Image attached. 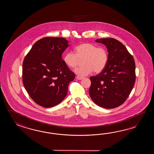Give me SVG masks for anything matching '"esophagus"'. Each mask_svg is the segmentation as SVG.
Wrapping results in <instances>:
<instances>
[{
    "label": "esophagus",
    "mask_w": 154,
    "mask_h": 154,
    "mask_svg": "<svg viewBox=\"0 0 154 154\" xmlns=\"http://www.w3.org/2000/svg\"><path fill=\"white\" fill-rule=\"evenodd\" d=\"M83 78H82V77H80V76H78L76 77V79H78V80H82Z\"/></svg>",
    "instance_id": "1"
}]
</instances>
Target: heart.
<instances>
[{
    "instance_id": "obj_1",
    "label": "heart",
    "mask_w": 154,
    "mask_h": 154,
    "mask_svg": "<svg viewBox=\"0 0 154 154\" xmlns=\"http://www.w3.org/2000/svg\"><path fill=\"white\" fill-rule=\"evenodd\" d=\"M76 54L72 52L66 53L63 61L70 68L76 67L80 60L84 66L75 70L80 76H85L93 71L99 73L105 69L108 61L107 50L103 47H97L92 43H84L75 47Z\"/></svg>"
}]
</instances>
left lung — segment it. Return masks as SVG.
Returning <instances> with one entry per match:
<instances>
[{
  "label": "left lung",
  "instance_id": "left-lung-1",
  "mask_svg": "<svg viewBox=\"0 0 154 154\" xmlns=\"http://www.w3.org/2000/svg\"><path fill=\"white\" fill-rule=\"evenodd\" d=\"M96 42L106 46L107 64L98 75L90 78L89 95L99 106L114 108L128 98L135 82V64L133 56L121 42L112 38H100Z\"/></svg>",
  "mask_w": 154,
  "mask_h": 154
}]
</instances>
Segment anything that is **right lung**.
<instances>
[{"label":"right lung","instance_id":"obj_1","mask_svg":"<svg viewBox=\"0 0 154 154\" xmlns=\"http://www.w3.org/2000/svg\"><path fill=\"white\" fill-rule=\"evenodd\" d=\"M68 43L63 37L43 38L35 43L23 60V86L31 98L43 107L62 101L75 77L62 58Z\"/></svg>","mask_w":154,"mask_h":154}]
</instances>
